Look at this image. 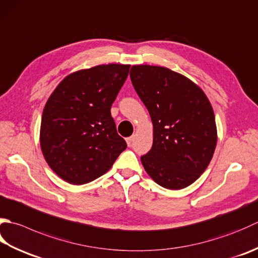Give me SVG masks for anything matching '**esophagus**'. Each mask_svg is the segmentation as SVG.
<instances>
[{
	"label": "esophagus",
	"mask_w": 258,
	"mask_h": 258,
	"mask_svg": "<svg viewBox=\"0 0 258 258\" xmlns=\"http://www.w3.org/2000/svg\"><path fill=\"white\" fill-rule=\"evenodd\" d=\"M133 142H134V136H130V138L126 139V143H127L128 146H132Z\"/></svg>",
	"instance_id": "esophagus-1"
}]
</instances>
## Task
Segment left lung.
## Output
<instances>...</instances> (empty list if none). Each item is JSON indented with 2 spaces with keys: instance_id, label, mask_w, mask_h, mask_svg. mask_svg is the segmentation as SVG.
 <instances>
[{
  "instance_id": "1",
  "label": "left lung",
  "mask_w": 258,
  "mask_h": 258,
  "mask_svg": "<svg viewBox=\"0 0 258 258\" xmlns=\"http://www.w3.org/2000/svg\"><path fill=\"white\" fill-rule=\"evenodd\" d=\"M131 80L153 124V145L141 156L151 178L180 190L209 165L217 144L213 107L198 85L169 68L132 66Z\"/></svg>"
}]
</instances>
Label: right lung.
<instances>
[{
  "label": "right lung",
  "mask_w": 258,
  "mask_h": 258,
  "mask_svg": "<svg viewBox=\"0 0 258 258\" xmlns=\"http://www.w3.org/2000/svg\"><path fill=\"white\" fill-rule=\"evenodd\" d=\"M130 64H99L68 75L44 106L40 145L54 173L85 184L112 168L126 149L110 107L128 76Z\"/></svg>",
  "instance_id": "right-lung-1"
}]
</instances>
